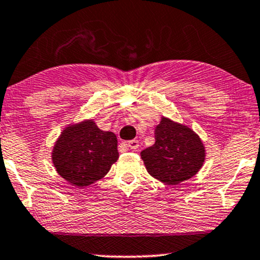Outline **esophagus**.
<instances>
[{
    "mask_svg": "<svg viewBox=\"0 0 260 260\" xmlns=\"http://www.w3.org/2000/svg\"><path fill=\"white\" fill-rule=\"evenodd\" d=\"M123 145L126 146V148L131 149V150H136V149L139 148V142H138V140H129V142L124 143Z\"/></svg>",
    "mask_w": 260,
    "mask_h": 260,
    "instance_id": "obj_1",
    "label": "esophagus"
}]
</instances>
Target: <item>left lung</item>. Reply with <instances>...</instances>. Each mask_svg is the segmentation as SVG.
I'll use <instances>...</instances> for the list:
<instances>
[{
    "label": "left lung",
    "mask_w": 260,
    "mask_h": 260,
    "mask_svg": "<svg viewBox=\"0 0 260 260\" xmlns=\"http://www.w3.org/2000/svg\"><path fill=\"white\" fill-rule=\"evenodd\" d=\"M140 155L150 176L167 185H178L201 170L206 149L191 128L162 116L155 128V144Z\"/></svg>",
    "instance_id": "left-lung-1"
}]
</instances>
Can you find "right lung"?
<instances>
[{"mask_svg":"<svg viewBox=\"0 0 260 260\" xmlns=\"http://www.w3.org/2000/svg\"><path fill=\"white\" fill-rule=\"evenodd\" d=\"M117 158L115 133L100 129L93 118L68 124L52 150L57 173L80 189L105 177Z\"/></svg>","mask_w":260,"mask_h":260,"instance_id":"1","label":"right lung"}]
</instances>
